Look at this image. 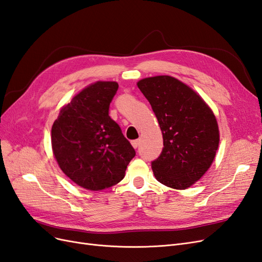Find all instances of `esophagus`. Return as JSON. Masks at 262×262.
<instances>
[{"mask_svg": "<svg viewBox=\"0 0 262 262\" xmlns=\"http://www.w3.org/2000/svg\"><path fill=\"white\" fill-rule=\"evenodd\" d=\"M131 143H132V146H133L134 148H138L139 145H140V140H134V141L131 142Z\"/></svg>", "mask_w": 262, "mask_h": 262, "instance_id": "obj_1", "label": "esophagus"}]
</instances>
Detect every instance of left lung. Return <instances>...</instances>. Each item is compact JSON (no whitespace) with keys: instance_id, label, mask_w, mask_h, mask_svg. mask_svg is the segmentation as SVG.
Here are the masks:
<instances>
[{"instance_id":"left-lung-1","label":"left lung","mask_w":262,"mask_h":262,"mask_svg":"<svg viewBox=\"0 0 262 262\" xmlns=\"http://www.w3.org/2000/svg\"><path fill=\"white\" fill-rule=\"evenodd\" d=\"M138 87L152 106L164 147L152 162L161 184L186 189L199 180L215 157L219 126L204 100L189 86L168 75L143 78Z\"/></svg>"}]
</instances>
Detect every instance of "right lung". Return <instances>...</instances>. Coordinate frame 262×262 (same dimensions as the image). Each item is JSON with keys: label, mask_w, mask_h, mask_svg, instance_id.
<instances>
[{"label": "right lung", "mask_w": 262, "mask_h": 262, "mask_svg": "<svg viewBox=\"0 0 262 262\" xmlns=\"http://www.w3.org/2000/svg\"><path fill=\"white\" fill-rule=\"evenodd\" d=\"M116 82L86 87L60 110L51 129L55 160L66 175L85 189L113 187L124 177L136 150L109 116Z\"/></svg>", "instance_id": "obj_1"}]
</instances>
